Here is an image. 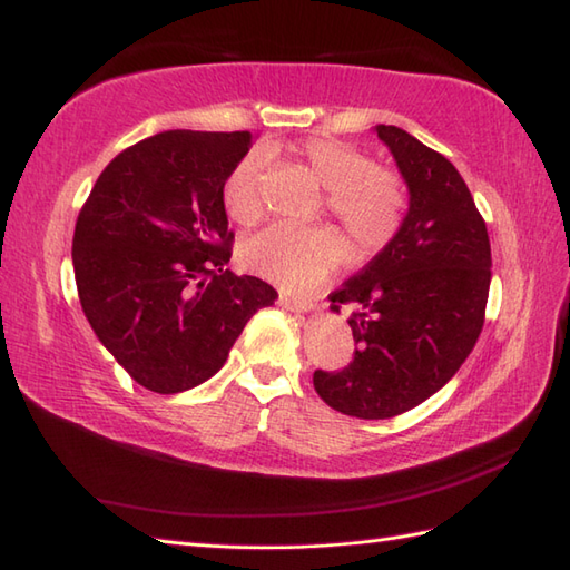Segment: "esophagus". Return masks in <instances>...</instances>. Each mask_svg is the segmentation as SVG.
Instances as JSON below:
<instances>
[{"mask_svg":"<svg viewBox=\"0 0 570 570\" xmlns=\"http://www.w3.org/2000/svg\"><path fill=\"white\" fill-rule=\"evenodd\" d=\"M278 306H284L286 311H296V313H304V311H311L313 304L308 298L304 296H294L288 292H278Z\"/></svg>","mask_w":570,"mask_h":570,"instance_id":"34e87169","label":"esophagus"}]
</instances>
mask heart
Segmentation results:
<instances>
[{
  "mask_svg": "<svg viewBox=\"0 0 570 570\" xmlns=\"http://www.w3.org/2000/svg\"><path fill=\"white\" fill-rule=\"evenodd\" d=\"M298 166L325 188V208L360 249H380L402 227L406 188L394 168L370 161L347 141L313 137L294 149ZM223 208L233 223H259L262 161L249 154L237 161L223 186ZM343 242L328 227L272 225L242 242L239 262L247 272L286 288H311L343 262Z\"/></svg>",
  "mask_w": 570,
  "mask_h": 570,
  "instance_id": "1",
  "label": "heart"
}]
</instances>
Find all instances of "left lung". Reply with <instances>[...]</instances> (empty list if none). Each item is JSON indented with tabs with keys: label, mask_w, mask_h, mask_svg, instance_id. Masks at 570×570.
I'll use <instances>...</instances> for the list:
<instances>
[{
	"label": "left lung",
	"mask_w": 570,
	"mask_h": 570,
	"mask_svg": "<svg viewBox=\"0 0 570 570\" xmlns=\"http://www.w3.org/2000/svg\"><path fill=\"white\" fill-rule=\"evenodd\" d=\"M409 186L394 239L333 292L353 306L355 353L343 370H316L325 404L357 419H392L435 394L475 347L492 278L485 220L458 168L409 131L377 125Z\"/></svg>",
	"instance_id": "left-lung-1"
}]
</instances>
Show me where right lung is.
<instances>
[{"label": "right lung", "instance_id": "obj_1", "mask_svg": "<svg viewBox=\"0 0 570 570\" xmlns=\"http://www.w3.org/2000/svg\"><path fill=\"white\" fill-rule=\"evenodd\" d=\"M249 147V131H161L119 151L80 208L72 269L85 318L156 394L210 380L276 298L262 278L227 269L223 186Z\"/></svg>", "mask_w": 570, "mask_h": 570}]
</instances>
